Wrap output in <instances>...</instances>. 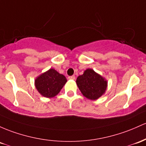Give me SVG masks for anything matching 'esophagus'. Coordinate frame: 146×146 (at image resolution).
I'll return each mask as SVG.
<instances>
[{
  "instance_id": "34e87169",
  "label": "esophagus",
  "mask_w": 146,
  "mask_h": 146,
  "mask_svg": "<svg viewBox=\"0 0 146 146\" xmlns=\"http://www.w3.org/2000/svg\"><path fill=\"white\" fill-rule=\"evenodd\" d=\"M68 78L69 80H75L76 79V76H68Z\"/></svg>"
}]
</instances>
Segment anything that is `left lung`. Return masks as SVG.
<instances>
[{
	"mask_svg": "<svg viewBox=\"0 0 146 146\" xmlns=\"http://www.w3.org/2000/svg\"><path fill=\"white\" fill-rule=\"evenodd\" d=\"M76 83L83 96L90 100H96L101 96L107 86V82L91 68L78 76Z\"/></svg>",
	"mask_w": 146,
	"mask_h": 146,
	"instance_id": "left-lung-1",
	"label": "left lung"
}]
</instances>
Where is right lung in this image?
I'll use <instances>...</instances> for the list:
<instances>
[{
	"label": "right lung",
	"instance_id": "1",
	"mask_svg": "<svg viewBox=\"0 0 146 146\" xmlns=\"http://www.w3.org/2000/svg\"><path fill=\"white\" fill-rule=\"evenodd\" d=\"M66 82L64 76L50 68L35 80V86L43 96L52 98L59 94Z\"/></svg>",
	"mask_w": 146,
	"mask_h": 146
}]
</instances>
